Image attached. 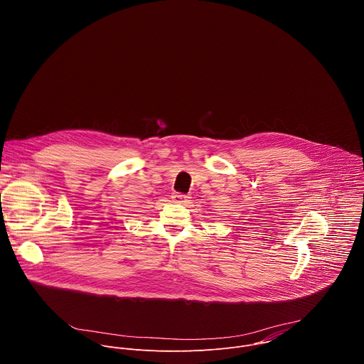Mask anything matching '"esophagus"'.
Masks as SVG:
<instances>
[{"instance_id":"1","label":"esophagus","mask_w":364,"mask_h":364,"mask_svg":"<svg viewBox=\"0 0 364 364\" xmlns=\"http://www.w3.org/2000/svg\"><path fill=\"white\" fill-rule=\"evenodd\" d=\"M186 199H188V196L182 195V193H173L172 195V200L175 203H183V202H186Z\"/></svg>"}]
</instances>
